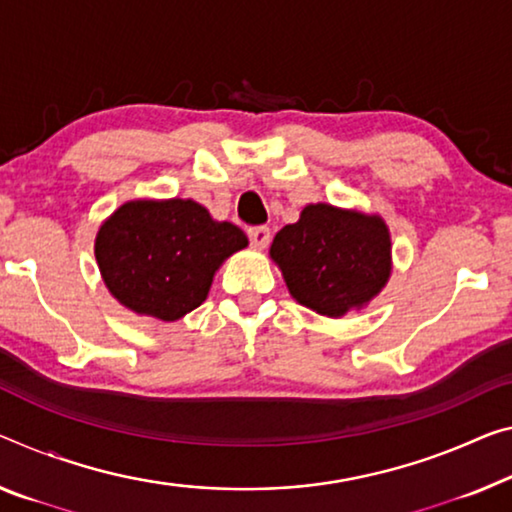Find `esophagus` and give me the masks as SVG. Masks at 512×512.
Wrapping results in <instances>:
<instances>
[{"mask_svg": "<svg viewBox=\"0 0 512 512\" xmlns=\"http://www.w3.org/2000/svg\"><path fill=\"white\" fill-rule=\"evenodd\" d=\"M247 235H249L251 245L258 247V249L270 245V229H267V226H254V229L247 231Z\"/></svg>", "mask_w": 512, "mask_h": 512, "instance_id": "esophagus-1", "label": "esophagus"}]
</instances>
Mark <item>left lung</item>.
I'll list each match as a JSON object with an SVG mask.
<instances>
[{
	"mask_svg": "<svg viewBox=\"0 0 512 512\" xmlns=\"http://www.w3.org/2000/svg\"><path fill=\"white\" fill-rule=\"evenodd\" d=\"M270 256L297 302L336 318L380 293L391 270V240L380 217L316 203L274 235Z\"/></svg>",
	"mask_w": 512,
	"mask_h": 512,
	"instance_id": "obj_1",
	"label": "left lung"
}]
</instances>
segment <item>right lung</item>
I'll list each match as a JSON object with an SVG mask.
<instances>
[{
	"mask_svg": "<svg viewBox=\"0 0 512 512\" xmlns=\"http://www.w3.org/2000/svg\"><path fill=\"white\" fill-rule=\"evenodd\" d=\"M245 247L238 226L194 201H130L100 226L96 258L116 300L171 322L201 306L217 267Z\"/></svg>",
	"mask_w": 512,
	"mask_h": 512,
	"instance_id": "obj_1",
	"label": "right lung"
}]
</instances>
